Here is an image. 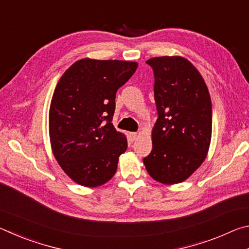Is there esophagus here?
Segmentation results:
<instances>
[{
  "instance_id": "1",
  "label": "esophagus",
  "mask_w": 249,
  "mask_h": 249,
  "mask_svg": "<svg viewBox=\"0 0 249 249\" xmlns=\"http://www.w3.org/2000/svg\"><path fill=\"white\" fill-rule=\"evenodd\" d=\"M137 136H138L137 133H129V137H130V140H132V141L136 140Z\"/></svg>"
}]
</instances>
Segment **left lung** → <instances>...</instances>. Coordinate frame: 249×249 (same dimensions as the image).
<instances>
[{
	"mask_svg": "<svg viewBox=\"0 0 249 249\" xmlns=\"http://www.w3.org/2000/svg\"><path fill=\"white\" fill-rule=\"evenodd\" d=\"M146 64L154 71L158 119L153 149L142 161L158 182H182L201 166L209 150L212 103L208 87L184 58L155 57Z\"/></svg>",
	"mask_w": 249,
	"mask_h": 249,
	"instance_id": "1",
	"label": "left lung"
}]
</instances>
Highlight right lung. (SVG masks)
I'll return each instance as SVG.
<instances>
[{
    "mask_svg": "<svg viewBox=\"0 0 249 249\" xmlns=\"http://www.w3.org/2000/svg\"><path fill=\"white\" fill-rule=\"evenodd\" d=\"M136 62L81 59L59 80L49 109L54 158L71 179L96 187L112 178L127 141L112 124L116 91Z\"/></svg>",
    "mask_w": 249,
    "mask_h": 249,
    "instance_id": "add662e5",
    "label": "right lung"
}]
</instances>
